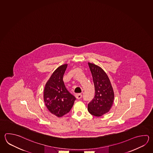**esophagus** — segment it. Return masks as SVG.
<instances>
[{"instance_id":"obj_1","label":"esophagus","mask_w":153,"mask_h":153,"mask_svg":"<svg viewBox=\"0 0 153 153\" xmlns=\"http://www.w3.org/2000/svg\"><path fill=\"white\" fill-rule=\"evenodd\" d=\"M75 97L76 98V99H81V97H82V94H80V93H78V94H75Z\"/></svg>"}]
</instances>
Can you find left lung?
Segmentation results:
<instances>
[{
    "label": "left lung",
    "mask_w": 153,
    "mask_h": 153,
    "mask_svg": "<svg viewBox=\"0 0 153 153\" xmlns=\"http://www.w3.org/2000/svg\"><path fill=\"white\" fill-rule=\"evenodd\" d=\"M93 77L95 96L88 104V111L97 117L110 111L113 104L114 90L107 74L103 69L93 63H88Z\"/></svg>",
    "instance_id": "1"
}]
</instances>
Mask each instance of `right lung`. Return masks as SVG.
Here are the masks:
<instances>
[{
  "label": "right lung",
  "mask_w": 153,
  "mask_h": 153,
  "mask_svg": "<svg viewBox=\"0 0 153 153\" xmlns=\"http://www.w3.org/2000/svg\"><path fill=\"white\" fill-rule=\"evenodd\" d=\"M67 65L60 66L52 74L45 85L44 101L51 114L58 117L68 113L73 106L76 98L69 93L63 81Z\"/></svg>",
  "instance_id": "1"
}]
</instances>
